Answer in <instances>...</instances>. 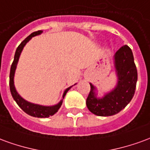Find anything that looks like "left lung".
I'll return each mask as SVG.
<instances>
[{
    "mask_svg": "<svg viewBox=\"0 0 150 150\" xmlns=\"http://www.w3.org/2000/svg\"><path fill=\"white\" fill-rule=\"evenodd\" d=\"M117 82L115 88L98 97L97 88L90 83L91 91L86 101L89 111L99 116H113L124 109L134 96L137 71L132 50L121 46L113 57Z\"/></svg>",
    "mask_w": 150,
    "mask_h": 150,
    "instance_id": "left-lung-1",
    "label": "left lung"
}]
</instances>
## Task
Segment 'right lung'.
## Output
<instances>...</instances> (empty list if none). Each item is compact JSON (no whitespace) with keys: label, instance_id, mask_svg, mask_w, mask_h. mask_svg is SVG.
I'll use <instances>...</instances> for the list:
<instances>
[{"label":"right lung","instance_id":"right-lung-1","mask_svg":"<svg viewBox=\"0 0 150 150\" xmlns=\"http://www.w3.org/2000/svg\"><path fill=\"white\" fill-rule=\"evenodd\" d=\"M42 30H38L36 32L32 33L30 35H29L18 46V47L16 50V52H15L14 55V59H13V62L12 63L11 68H10V74H9V87H10V91H11L12 96L13 98V100L16 101V103L18 104V106L21 108L22 110L24 111L25 112L27 113L28 115H30L31 116H34V117H38V118H46V117H49L50 116L54 115L59 109L61 107V105L62 104V100L65 97L67 92L71 89V88L74 86L72 85L71 87H69L66 89L63 94H62V100L59 101V103L54 105H50V106H46V105H41V104H34V103H31L29 101L25 100V99L21 97V96L19 95L16 88L14 86V75H15V71H16V69H17V65H18V60L20 58L21 52H22V50L24 48V46L26 45V43L30 41L34 36H37L39 35L42 33Z\"/></svg>","mask_w":150,"mask_h":150}]
</instances>
